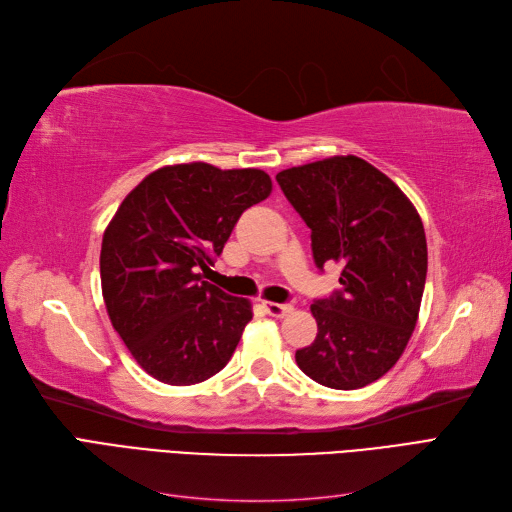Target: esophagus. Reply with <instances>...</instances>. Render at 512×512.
Returning <instances> with one entry per match:
<instances>
[{"instance_id": "1", "label": "esophagus", "mask_w": 512, "mask_h": 512, "mask_svg": "<svg viewBox=\"0 0 512 512\" xmlns=\"http://www.w3.org/2000/svg\"><path fill=\"white\" fill-rule=\"evenodd\" d=\"M262 307L267 309L269 316H275V318H284L292 312V305L290 303H273V301H265L262 303Z\"/></svg>"}]
</instances>
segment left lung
Returning <instances> with one entry per match:
<instances>
[{
  "instance_id": "obj_1",
  "label": "left lung",
  "mask_w": 512,
  "mask_h": 512,
  "mask_svg": "<svg viewBox=\"0 0 512 512\" xmlns=\"http://www.w3.org/2000/svg\"><path fill=\"white\" fill-rule=\"evenodd\" d=\"M275 179L312 228L316 267L342 265V288L312 303L314 344L294 359L322 386L363 389L399 361L416 327L427 277L421 215L389 177L356 156L292 166Z\"/></svg>"
}]
</instances>
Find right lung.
<instances>
[{
    "instance_id": "add662e5",
    "label": "right lung",
    "mask_w": 512,
    "mask_h": 512,
    "mask_svg": "<svg viewBox=\"0 0 512 512\" xmlns=\"http://www.w3.org/2000/svg\"><path fill=\"white\" fill-rule=\"evenodd\" d=\"M271 188L265 170L190 162L153 170L123 198L102 237V297L149 376L190 386L230 361L252 303L205 282L203 273L241 213Z\"/></svg>"
}]
</instances>
